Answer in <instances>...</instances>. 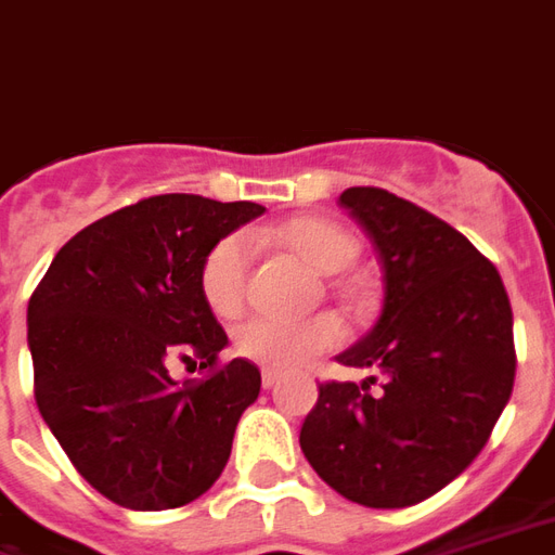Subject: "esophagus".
Instances as JSON below:
<instances>
[{
    "label": "esophagus",
    "instance_id": "1",
    "mask_svg": "<svg viewBox=\"0 0 555 555\" xmlns=\"http://www.w3.org/2000/svg\"><path fill=\"white\" fill-rule=\"evenodd\" d=\"M281 382V372H274V370H262V387L266 390H272L274 384Z\"/></svg>",
    "mask_w": 555,
    "mask_h": 555
}]
</instances>
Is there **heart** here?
Wrapping results in <instances>:
<instances>
[{"label":"heart","mask_w":555,"mask_h":555,"mask_svg":"<svg viewBox=\"0 0 555 555\" xmlns=\"http://www.w3.org/2000/svg\"><path fill=\"white\" fill-rule=\"evenodd\" d=\"M283 248L322 274H339L358 257V242L322 218L286 221L272 233ZM248 286V242L228 236L216 242L201 266V295L218 319H233L245 305ZM343 343V325L334 313H317L307 319H248L233 334L238 358L260 363L269 370H293L322 351Z\"/></svg>","instance_id":"1"}]
</instances>
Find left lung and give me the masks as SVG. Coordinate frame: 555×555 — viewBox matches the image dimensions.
<instances>
[{"label":"left lung","mask_w":555,"mask_h":555,"mask_svg":"<svg viewBox=\"0 0 555 555\" xmlns=\"http://www.w3.org/2000/svg\"><path fill=\"white\" fill-rule=\"evenodd\" d=\"M339 206L378 250L384 305L337 361L382 384H322L298 443L346 500L405 508L459 479L508 405L512 305L493 262L438 216L372 185L346 189Z\"/></svg>","instance_id":"obj_1"}]
</instances>
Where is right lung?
<instances>
[{
  "label": "right lung",
  "mask_w": 555,
  "mask_h": 555,
  "mask_svg": "<svg viewBox=\"0 0 555 555\" xmlns=\"http://www.w3.org/2000/svg\"><path fill=\"white\" fill-rule=\"evenodd\" d=\"M266 212L201 194H156L79 230L28 298L40 416L85 482L132 512L177 508L224 470L238 416L260 396L201 295L209 248ZM214 372L173 383L167 366Z\"/></svg>",
  "instance_id": "1"
}]
</instances>
